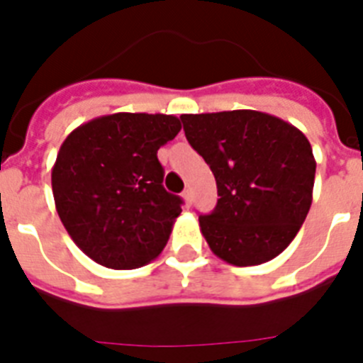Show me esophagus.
Instances as JSON below:
<instances>
[{
    "instance_id": "1",
    "label": "esophagus",
    "mask_w": 363,
    "mask_h": 363,
    "mask_svg": "<svg viewBox=\"0 0 363 363\" xmlns=\"http://www.w3.org/2000/svg\"><path fill=\"white\" fill-rule=\"evenodd\" d=\"M182 199L186 201V205H192V201H194L192 190H184V192H182Z\"/></svg>"
}]
</instances>
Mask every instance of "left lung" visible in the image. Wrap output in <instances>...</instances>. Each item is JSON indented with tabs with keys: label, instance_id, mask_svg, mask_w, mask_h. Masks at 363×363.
I'll use <instances>...</instances> for the list:
<instances>
[{
	"label": "left lung",
	"instance_id": "8db88e82",
	"mask_svg": "<svg viewBox=\"0 0 363 363\" xmlns=\"http://www.w3.org/2000/svg\"><path fill=\"white\" fill-rule=\"evenodd\" d=\"M181 121L220 196L211 215L199 216L211 250L239 267L279 256L313 203L316 162L309 139L290 122L250 109Z\"/></svg>",
	"mask_w": 363,
	"mask_h": 363
}]
</instances>
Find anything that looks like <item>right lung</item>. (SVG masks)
<instances>
[{"label": "right lung", "mask_w": 363, "mask_h": 363, "mask_svg": "<svg viewBox=\"0 0 363 363\" xmlns=\"http://www.w3.org/2000/svg\"><path fill=\"white\" fill-rule=\"evenodd\" d=\"M173 115L115 113L65 137L52 167L56 211L75 245L109 269L158 258L182 199L164 188L158 148L175 139Z\"/></svg>", "instance_id": "1"}]
</instances>
